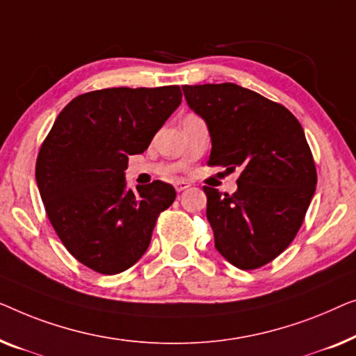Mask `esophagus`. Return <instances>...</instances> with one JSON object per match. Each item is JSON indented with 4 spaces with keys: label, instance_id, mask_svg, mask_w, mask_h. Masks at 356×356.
Masks as SVG:
<instances>
[{
    "label": "esophagus",
    "instance_id": "esophagus-1",
    "mask_svg": "<svg viewBox=\"0 0 356 356\" xmlns=\"http://www.w3.org/2000/svg\"><path fill=\"white\" fill-rule=\"evenodd\" d=\"M190 185H192V184H190L188 180H177L176 190H177V192H184V190H187Z\"/></svg>",
    "mask_w": 356,
    "mask_h": 356
}]
</instances>
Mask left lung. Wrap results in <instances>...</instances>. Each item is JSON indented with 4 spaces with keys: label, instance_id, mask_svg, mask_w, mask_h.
Wrapping results in <instances>:
<instances>
[{
    "label": "left lung",
    "instance_id": "8db88e82",
    "mask_svg": "<svg viewBox=\"0 0 356 356\" xmlns=\"http://www.w3.org/2000/svg\"><path fill=\"white\" fill-rule=\"evenodd\" d=\"M182 90L211 135L209 166L242 171L232 195L203 187L214 247L235 268H261L295 238L316 190L303 127L282 104L240 85Z\"/></svg>",
    "mask_w": 356,
    "mask_h": 356
}]
</instances>
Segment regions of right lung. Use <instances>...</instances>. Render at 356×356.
<instances>
[{"label": "right lung", "instance_id": "right-lung-1", "mask_svg": "<svg viewBox=\"0 0 356 356\" xmlns=\"http://www.w3.org/2000/svg\"><path fill=\"white\" fill-rule=\"evenodd\" d=\"M179 85L104 88L74 98L38 152L35 177L48 219L74 258L118 274L147 252L176 190L154 180L127 188L124 171L179 108Z\"/></svg>", "mask_w": 356, "mask_h": 356}]
</instances>
